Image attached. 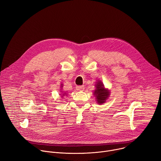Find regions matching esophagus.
Returning a JSON list of instances; mask_svg holds the SVG:
<instances>
[{
	"label": "esophagus",
	"instance_id": "34e87169",
	"mask_svg": "<svg viewBox=\"0 0 161 161\" xmlns=\"http://www.w3.org/2000/svg\"><path fill=\"white\" fill-rule=\"evenodd\" d=\"M84 88H85V87H84V86H76V90H79V91H83V90H84Z\"/></svg>",
	"mask_w": 161,
	"mask_h": 161
}]
</instances>
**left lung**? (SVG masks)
I'll return each mask as SVG.
<instances>
[{
	"mask_svg": "<svg viewBox=\"0 0 161 161\" xmlns=\"http://www.w3.org/2000/svg\"><path fill=\"white\" fill-rule=\"evenodd\" d=\"M96 89L94 92V95L96 98L98 104H103L108 99L109 94V92L106 89L102 81H98L96 84Z\"/></svg>",
	"mask_w": 161,
	"mask_h": 161,
	"instance_id": "left-lung-1",
	"label": "left lung"
}]
</instances>
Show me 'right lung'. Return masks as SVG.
<instances>
[{
  "mask_svg": "<svg viewBox=\"0 0 161 161\" xmlns=\"http://www.w3.org/2000/svg\"><path fill=\"white\" fill-rule=\"evenodd\" d=\"M60 87H63V86H62V85H61V86H60ZM60 90H62V89H60ZM62 92V91H61V92ZM62 94H60V95H61V94H62V95H63V96H62V97H63V96H65V94H66V93H64V92H62ZM62 96V95H61Z\"/></svg>",
  "mask_w": 161,
  "mask_h": 161,
  "instance_id": "obj_1",
  "label": "right lung"
}]
</instances>
